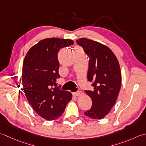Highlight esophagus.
Returning <instances> with one entry per match:
<instances>
[{
  "mask_svg": "<svg viewBox=\"0 0 146 146\" xmlns=\"http://www.w3.org/2000/svg\"><path fill=\"white\" fill-rule=\"evenodd\" d=\"M82 94V92L81 91H79L77 92H76V93H73V95L74 96H79L80 95Z\"/></svg>",
  "mask_w": 146,
  "mask_h": 146,
  "instance_id": "esophagus-1",
  "label": "esophagus"
}]
</instances>
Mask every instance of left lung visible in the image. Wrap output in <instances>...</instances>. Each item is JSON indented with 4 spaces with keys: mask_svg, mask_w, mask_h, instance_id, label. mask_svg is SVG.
<instances>
[{
    "mask_svg": "<svg viewBox=\"0 0 146 146\" xmlns=\"http://www.w3.org/2000/svg\"><path fill=\"white\" fill-rule=\"evenodd\" d=\"M89 56L88 81L93 82V91H85L92 100L90 110L85 115L102 119L108 115L117 101L120 90L121 75L117 57L108 46L82 38L76 40Z\"/></svg>",
    "mask_w": 146,
    "mask_h": 146,
    "instance_id": "obj_1",
    "label": "left lung"
}]
</instances>
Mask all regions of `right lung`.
<instances>
[{
	"instance_id": "add662e5",
	"label": "right lung",
	"mask_w": 146,
	"mask_h": 146,
	"mask_svg": "<svg viewBox=\"0 0 146 146\" xmlns=\"http://www.w3.org/2000/svg\"><path fill=\"white\" fill-rule=\"evenodd\" d=\"M73 44L72 40L46 38L32 46L24 59V92L32 108L45 120L60 117L72 100L70 93L56 87V80L60 77L57 58L59 50Z\"/></svg>"
}]
</instances>
